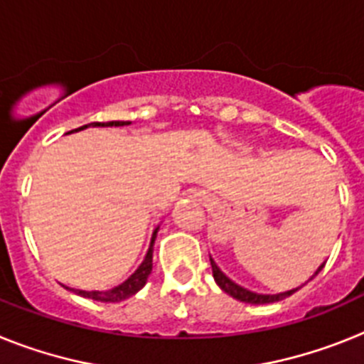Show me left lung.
Wrapping results in <instances>:
<instances>
[{
    "label": "left lung",
    "mask_w": 364,
    "mask_h": 364,
    "mask_svg": "<svg viewBox=\"0 0 364 364\" xmlns=\"http://www.w3.org/2000/svg\"><path fill=\"white\" fill-rule=\"evenodd\" d=\"M210 260H211V269H213V279H215V282L220 286V290L226 291L228 295H231V297L237 299V301H240V302H247V304H269V302H277V301H282V299H286V297H290L291 294H295V291L301 288V286H299V288H295V290L282 291V294H277V295L255 294V291L246 290V288H242V286H239L237 282L231 281L230 277H226V275L220 272V268L215 264V260L211 259V257H210ZM323 268H324V264H321L319 269L314 273V277ZM314 277H311V279H314Z\"/></svg>",
    "instance_id": "obj_1"
}]
</instances>
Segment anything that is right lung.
<instances>
[{"label": "right lung", "mask_w": 364, "mask_h": 364, "mask_svg": "<svg viewBox=\"0 0 364 364\" xmlns=\"http://www.w3.org/2000/svg\"><path fill=\"white\" fill-rule=\"evenodd\" d=\"M131 122H92V124H87L83 125V127H78V129L74 131H82V129H87L89 125H92V127H122V125H129ZM73 133V131H70ZM156 231H159V228L153 231V237H151V244H149V250H147L146 253V259L142 260V264L138 266L136 272L131 275L127 281H124L122 284L114 286L112 290H107V291H85V290H73L74 294L82 295V297H87V299H92V301H100V302H120L124 301V299H129L131 295H134L136 291H140L144 288V284L147 282V277H149L151 269H153V244H154V239H156Z\"/></svg>", "instance_id": "1"}]
</instances>
